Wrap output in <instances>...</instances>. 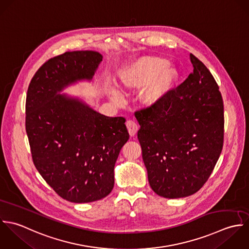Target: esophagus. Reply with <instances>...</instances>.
I'll return each mask as SVG.
<instances>
[{
	"instance_id": "1",
	"label": "esophagus",
	"mask_w": 249,
	"mask_h": 249,
	"mask_svg": "<svg viewBox=\"0 0 249 249\" xmlns=\"http://www.w3.org/2000/svg\"><path fill=\"white\" fill-rule=\"evenodd\" d=\"M126 126H127V129L129 131V134L131 137H135L138 130H139V126L137 124V122H135L134 120H128L126 122Z\"/></svg>"
}]
</instances>
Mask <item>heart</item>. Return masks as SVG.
Listing matches in <instances>:
<instances>
[{"label": "heart", "instance_id": "heart-1", "mask_svg": "<svg viewBox=\"0 0 249 249\" xmlns=\"http://www.w3.org/2000/svg\"><path fill=\"white\" fill-rule=\"evenodd\" d=\"M178 72L173 66L166 64L164 59L145 56L137 60L120 74L125 87L140 89L144 104L154 106L164 99L177 80Z\"/></svg>", "mask_w": 249, "mask_h": 249}]
</instances>
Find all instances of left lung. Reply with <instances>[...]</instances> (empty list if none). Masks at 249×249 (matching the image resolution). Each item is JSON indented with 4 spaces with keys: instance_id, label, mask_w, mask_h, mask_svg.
<instances>
[{
    "instance_id": "obj_1",
    "label": "left lung",
    "mask_w": 249,
    "mask_h": 249,
    "mask_svg": "<svg viewBox=\"0 0 249 249\" xmlns=\"http://www.w3.org/2000/svg\"><path fill=\"white\" fill-rule=\"evenodd\" d=\"M190 56L194 72L161 102L135 112L150 187L165 198L198 192L223 146L221 93L204 63Z\"/></svg>"
}]
</instances>
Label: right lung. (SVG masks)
Returning a JSON list of instances; mask_svg holds the SVG:
<instances>
[{
    "label": "right lung",
    "mask_w": 249,
    "mask_h": 249,
    "mask_svg": "<svg viewBox=\"0 0 249 249\" xmlns=\"http://www.w3.org/2000/svg\"><path fill=\"white\" fill-rule=\"evenodd\" d=\"M102 54L66 52L47 60L33 77L26 99V132L33 161L61 197L88 203L106 197L114 164L129 140L124 117H108L79 99L57 92L91 80Z\"/></svg>",
    "instance_id": "right-lung-1"
}]
</instances>
